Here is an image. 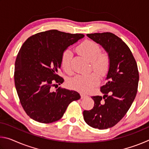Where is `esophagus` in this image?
Listing matches in <instances>:
<instances>
[{"label": "esophagus", "instance_id": "1", "mask_svg": "<svg viewBox=\"0 0 149 149\" xmlns=\"http://www.w3.org/2000/svg\"><path fill=\"white\" fill-rule=\"evenodd\" d=\"M80 95H81V99H84V98L87 97V95L86 94H85V93H81Z\"/></svg>", "mask_w": 149, "mask_h": 149}]
</instances>
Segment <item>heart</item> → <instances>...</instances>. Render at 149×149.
<instances>
[{"label": "heart", "instance_id": "obj_1", "mask_svg": "<svg viewBox=\"0 0 149 149\" xmlns=\"http://www.w3.org/2000/svg\"><path fill=\"white\" fill-rule=\"evenodd\" d=\"M76 50L81 55L91 62L92 69L100 76L103 77L108 74L111 64L110 56L107 52H100V47L97 42L92 40H85L78 45ZM72 52L70 50H64L61 56V66L68 74H72ZM97 74L93 72L85 75H76L70 80L69 86L80 92L89 91L99 82V74Z\"/></svg>", "mask_w": 149, "mask_h": 149}]
</instances>
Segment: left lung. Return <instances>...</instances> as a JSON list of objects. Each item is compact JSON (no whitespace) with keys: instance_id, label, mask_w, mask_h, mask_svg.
Listing matches in <instances>:
<instances>
[{"instance_id":"obj_1","label":"left lung","mask_w":149,"mask_h":149,"mask_svg":"<svg viewBox=\"0 0 149 149\" xmlns=\"http://www.w3.org/2000/svg\"><path fill=\"white\" fill-rule=\"evenodd\" d=\"M109 54L111 64L101 96H93L94 107L84 110L85 122L99 130L112 127L124 117L137 92L139 71L130 48L120 37L110 32L87 34Z\"/></svg>"}]
</instances>
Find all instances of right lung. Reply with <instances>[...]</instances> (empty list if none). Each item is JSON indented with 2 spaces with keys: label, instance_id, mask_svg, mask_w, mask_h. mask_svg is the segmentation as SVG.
Returning a JSON list of instances; mask_svg holds the SVG:
<instances>
[{
  "label": "right lung",
  "instance_id": "1",
  "mask_svg": "<svg viewBox=\"0 0 149 149\" xmlns=\"http://www.w3.org/2000/svg\"><path fill=\"white\" fill-rule=\"evenodd\" d=\"M84 37L52 29L32 35L22 46L15 62L14 82L20 103L31 119L56 122L70 103L80 99L75 91L58 87L52 91V87L64 82L58 75L63 52Z\"/></svg>",
  "mask_w": 149,
  "mask_h": 149
}]
</instances>
